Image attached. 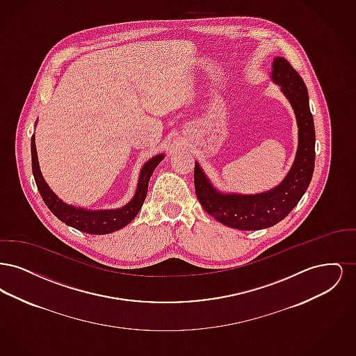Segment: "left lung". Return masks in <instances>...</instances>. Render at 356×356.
Returning <instances> with one entry per match:
<instances>
[{
    "instance_id": "1",
    "label": "left lung",
    "mask_w": 356,
    "mask_h": 356,
    "mask_svg": "<svg viewBox=\"0 0 356 356\" xmlns=\"http://www.w3.org/2000/svg\"><path fill=\"white\" fill-rule=\"evenodd\" d=\"M271 80L280 86L298 124L295 160L280 184L252 195L222 192L195 161L196 196L205 212L221 224L241 231H257L283 220L303 197L315 167V127L303 79L284 57H275Z\"/></svg>"
}]
</instances>
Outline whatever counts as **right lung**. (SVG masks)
I'll return each instance as SVG.
<instances>
[{
  "mask_svg": "<svg viewBox=\"0 0 356 356\" xmlns=\"http://www.w3.org/2000/svg\"><path fill=\"white\" fill-rule=\"evenodd\" d=\"M165 157L164 153L156 154L141 167L138 181L136 188L135 195L129 203L122 205L116 209H88L83 207H76L72 204L65 203L61 200L53 191L48 183L45 181L37 157L34 135L32 136V170H33L34 180L38 188V192L51 213L65 222L69 227H73L81 232L92 234V235H106L115 231H119L128 225L135 219L141 209L144 200L148 192V183L152 176L153 170L161 163Z\"/></svg>",
  "mask_w": 356,
  "mask_h": 356,
  "instance_id": "add662e5",
  "label": "right lung"
}]
</instances>
